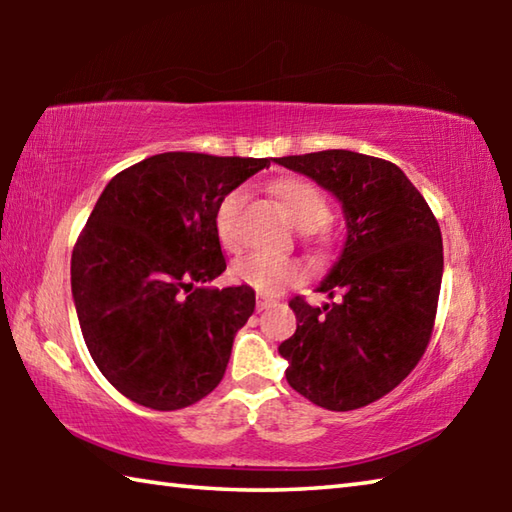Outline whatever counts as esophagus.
Wrapping results in <instances>:
<instances>
[{
  "mask_svg": "<svg viewBox=\"0 0 512 512\" xmlns=\"http://www.w3.org/2000/svg\"><path fill=\"white\" fill-rule=\"evenodd\" d=\"M273 305H275V300H271V298H264V296L257 298V311H264Z\"/></svg>",
  "mask_w": 512,
  "mask_h": 512,
  "instance_id": "obj_1",
  "label": "esophagus"
}]
</instances>
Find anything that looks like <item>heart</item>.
Masks as SVG:
<instances>
[{
  "label": "heart",
  "mask_w": 512,
  "mask_h": 512,
  "mask_svg": "<svg viewBox=\"0 0 512 512\" xmlns=\"http://www.w3.org/2000/svg\"><path fill=\"white\" fill-rule=\"evenodd\" d=\"M273 194L282 203L289 221L302 232H318L329 219V203L320 189L305 178H282L273 183ZM246 192L241 187L221 198L216 205L214 228L221 246L225 250H237V219L244 207ZM318 244L327 246L329 235L320 232ZM232 277L237 282L248 284L250 289L264 296H277L287 287H293L305 280V266L293 257H273V255H248L232 266Z\"/></svg>",
  "instance_id": "obj_1"
}]
</instances>
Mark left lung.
<instances>
[{"label": "left lung", "mask_w": 512, "mask_h": 512, "mask_svg": "<svg viewBox=\"0 0 512 512\" xmlns=\"http://www.w3.org/2000/svg\"><path fill=\"white\" fill-rule=\"evenodd\" d=\"M343 207L345 244L316 291L293 298L296 334L277 352L287 381L329 411H352L391 393L431 339L443 282V237L427 201L393 162L354 151L277 158Z\"/></svg>", "instance_id": "1"}]
</instances>
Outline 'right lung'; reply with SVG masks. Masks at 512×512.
Returning <instances> with one entry per match:
<instances>
[{"label":"right lung","instance_id":"add662e5","mask_svg":"<svg viewBox=\"0 0 512 512\" xmlns=\"http://www.w3.org/2000/svg\"><path fill=\"white\" fill-rule=\"evenodd\" d=\"M268 164L171 151L101 192L72 253V296L94 363L128 400L176 411L219 386L255 291L205 287L225 271L214 214Z\"/></svg>","mask_w":512,"mask_h":512}]
</instances>
